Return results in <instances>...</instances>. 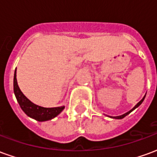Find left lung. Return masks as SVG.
Wrapping results in <instances>:
<instances>
[{"mask_svg":"<svg viewBox=\"0 0 157 157\" xmlns=\"http://www.w3.org/2000/svg\"><path fill=\"white\" fill-rule=\"evenodd\" d=\"M145 97H144V98H142L141 100H140V102H139L138 103H137V104H136V105H135V108H134V109H131V110H130V111H128V113H124V114H123V115L117 116V117H113V118H118V119H120V118H124L125 116H127V115H128V113H131L132 111H133V110H135V109H136V108H138L139 106H140V104H141L142 102H143V101H144V99H145Z\"/></svg>","mask_w":157,"mask_h":157,"instance_id":"obj_1","label":"left lung"}]
</instances>
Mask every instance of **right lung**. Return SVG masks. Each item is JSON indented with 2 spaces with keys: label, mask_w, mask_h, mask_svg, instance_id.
<instances>
[{
  "label": "right lung",
  "mask_w": 157,
  "mask_h": 157,
  "mask_svg": "<svg viewBox=\"0 0 157 157\" xmlns=\"http://www.w3.org/2000/svg\"><path fill=\"white\" fill-rule=\"evenodd\" d=\"M13 86H14V93L21 109L23 110V112L25 113L27 115L34 118L38 121H47V120L52 119L59 114L62 112V110L65 109L64 106L57 107V108H43L29 101V99L23 95V93L21 92L17 85L16 70L14 73Z\"/></svg>",
  "instance_id": "right-lung-1"
}]
</instances>
